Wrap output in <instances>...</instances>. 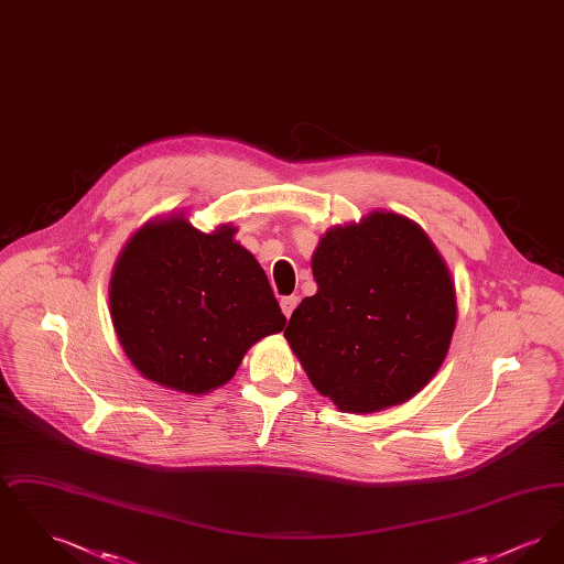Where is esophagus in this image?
<instances>
[{
    "instance_id": "34e87169",
    "label": "esophagus",
    "mask_w": 564,
    "mask_h": 564,
    "mask_svg": "<svg viewBox=\"0 0 564 564\" xmlns=\"http://www.w3.org/2000/svg\"><path fill=\"white\" fill-rule=\"evenodd\" d=\"M295 306H297V297H295V295L281 297V311H283V315H285L288 319L292 317V313H294Z\"/></svg>"
}]
</instances>
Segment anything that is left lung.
I'll list each match as a JSON object with an SVG mask.
<instances>
[{
    "label": "left lung",
    "mask_w": 564,
    "mask_h": 564,
    "mask_svg": "<svg viewBox=\"0 0 564 564\" xmlns=\"http://www.w3.org/2000/svg\"><path fill=\"white\" fill-rule=\"evenodd\" d=\"M285 338L313 387L343 412L368 414L414 398L446 359L455 281L427 232L378 209L332 226L311 260Z\"/></svg>",
    "instance_id": "8db88e82"
}]
</instances>
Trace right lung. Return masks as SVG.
<instances>
[{
    "mask_svg": "<svg viewBox=\"0 0 564 564\" xmlns=\"http://www.w3.org/2000/svg\"><path fill=\"white\" fill-rule=\"evenodd\" d=\"M237 228H194L184 215L145 221L109 279V315L134 370L164 389L205 395L226 384L258 340L285 327L267 272Z\"/></svg>",
    "mask_w": 564,
    "mask_h": 564,
    "instance_id": "1",
    "label": "right lung"
}]
</instances>
